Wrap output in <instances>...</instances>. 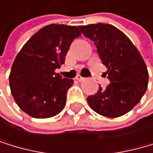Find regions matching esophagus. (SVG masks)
<instances>
[{
	"label": "esophagus",
	"mask_w": 153,
	"mask_h": 153,
	"mask_svg": "<svg viewBox=\"0 0 153 153\" xmlns=\"http://www.w3.org/2000/svg\"><path fill=\"white\" fill-rule=\"evenodd\" d=\"M75 79L77 80V81H79V82H82V81H84V80H85V78H84V77H82L81 75H77V76L75 77Z\"/></svg>",
	"instance_id": "1"
}]
</instances>
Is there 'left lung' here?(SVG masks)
Returning a JSON list of instances; mask_svg holds the SVG:
<instances>
[{"instance_id":"obj_1","label":"left lung","mask_w":153,"mask_h":153,"mask_svg":"<svg viewBox=\"0 0 153 153\" xmlns=\"http://www.w3.org/2000/svg\"><path fill=\"white\" fill-rule=\"evenodd\" d=\"M83 35L94 41L110 84L87 97L92 110L107 117H117L140 102L148 87L149 73L140 53L129 37L111 24L80 26Z\"/></svg>"}]
</instances>
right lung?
<instances>
[{"mask_svg": "<svg viewBox=\"0 0 153 153\" xmlns=\"http://www.w3.org/2000/svg\"><path fill=\"white\" fill-rule=\"evenodd\" d=\"M81 32L76 26L50 24L36 32L16 56L9 85L19 107L36 118L54 117L66 104L72 79L54 70L65 63L70 44Z\"/></svg>", "mask_w": 153, "mask_h": 153, "instance_id": "obj_1", "label": "right lung"}]
</instances>
